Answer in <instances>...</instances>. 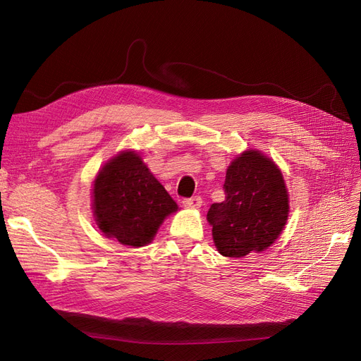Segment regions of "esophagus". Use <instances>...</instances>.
I'll use <instances>...</instances> for the list:
<instances>
[{"label": "esophagus", "instance_id": "34e87169", "mask_svg": "<svg viewBox=\"0 0 361 361\" xmlns=\"http://www.w3.org/2000/svg\"><path fill=\"white\" fill-rule=\"evenodd\" d=\"M182 203L185 207H200L202 199L199 197V195H195V197H191V199H183Z\"/></svg>", "mask_w": 361, "mask_h": 361}]
</instances>
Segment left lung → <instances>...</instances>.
Instances as JSON below:
<instances>
[{
	"mask_svg": "<svg viewBox=\"0 0 361 361\" xmlns=\"http://www.w3.org/2000/svg\"><path fill=\"white\" fill-rule=\"evenodd\" d=\"M223 188L224 202L211 204L206 215L216 250L244 257L274 244L289 216V194L274 161L245 150L228 166Z\"/></svg>",
	"mask_w": 361,
	"mask_h": 361,
	"instance_id": "8db88e82",
	"label": "left lung"
}]
</instances>
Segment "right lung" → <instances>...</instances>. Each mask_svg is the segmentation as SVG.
Returning a JSON list of instances; mask_svg holds the SVG:
<instances>
[{
    "label": "right lung",
    "instance_id": "right-lung-1",
    "mask_svg": "<svg viewBox=\"0 0 361 361\" xmlns=\"http://www.w3.org/2000/svg\"><path fill=\"white\" fill-rule=\"evenodd\" d=\"M176 211V202L135 152H120L94 179L96 224L106 238L123 245L149 244L162 221Z\"/></svg>",
    "mask_w": 361,
    "mask_h": 361
}]
</instances>
